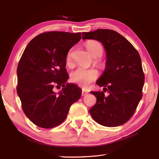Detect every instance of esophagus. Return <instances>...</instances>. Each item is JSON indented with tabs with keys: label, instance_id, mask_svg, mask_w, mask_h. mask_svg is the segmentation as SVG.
Listing matches in <instances>:
<instances>
[{
	"label": "esophagus",
	"instance_id": "34e87169",
	"mask_svg": "<svg viewBox=\"0 0 159 159\" xmlns=\"http://www.w3.org/2000/svg\"><path fill=\"white\" fill-rule=\"evenodd\" d=\"M87 93H88V91H85V89H83V90H82V92H81V95H82V96H84L85 95H86Z\"/></svg>",
	"mask_w": 159,
	"mask_h": 159
}]
</instances>
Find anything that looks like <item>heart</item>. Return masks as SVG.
Returning <instances> with one entry per match:
<instances>
[{"instance_id":"b5f03b06","label":"heart","mask_w":159,"mask_h":159,"mask_svg":"<svg viewBox=\"0 0 159 159\" xmlns=\"http://www.w3.org/2000/svg\"><path fill=\"white\" fill-rule=\"evenodd\" d=\"M85 48L88 50L89 54L94 57H98L102 56L103 52V48L101 43L94 40H89L85 43ZM71 61V51H70L67 56L66 62L69 64ZM95 62L99 66H105V62L101 59L96 58ZM98 77V71L94 68H85L83 67H79L71 74L70 78L71 81L78 84L81 87H87L92 81L95 80Z\"/></svg>"}]
</instances>
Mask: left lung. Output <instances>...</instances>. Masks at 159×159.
<instances>
[{"label": "left lung", "mask_w": 159, "mask_h": 159, "mask_svg": "<svg viewBox=\"0 0 159 159\" xmlns=\"http://www.w3.org/2000/svg\"><path fill=\"white\" fill-rule=\"evenodd\" d=\"M82 39L102 42L107 56L105 71L96 82L103 91H91L97 102L89 113L102 125H121L131 118L143 96L145 75L141 57L125 38L112 30L84 32Z\"/></svg>", "instance_id": "1"}]
</instances>
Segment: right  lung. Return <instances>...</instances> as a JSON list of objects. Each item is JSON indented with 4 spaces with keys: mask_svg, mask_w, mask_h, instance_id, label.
I'll return each mask as SVG.
<instances>
[{
    "mask_svg": "<svg viewBox=\"0 0 159 159\" xmlns=\"http://www.w3.org/2000/svg\"><path fill=\"white\" fill-rule=\"evenodd\" d=\"M81 33L52 31L42 33L28 43L17 67L16 91L24 113L36 125L50 129L66 119L81 89L66 84L69 50L81 40ZM62 85L60 93L52 90Z\"/></svg>",
    "mask_w": 159,
    "mask_h": 159,
    "instance_id": "add662e5",
    "label": "right lung"
}]
</instances>
